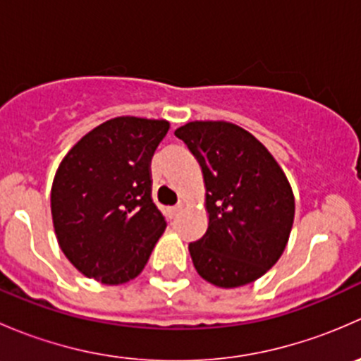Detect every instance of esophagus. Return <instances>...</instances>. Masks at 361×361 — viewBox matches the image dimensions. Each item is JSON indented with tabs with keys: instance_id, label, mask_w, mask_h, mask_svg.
<instances>
[{
	"instance_id": "1",
	"label": "esophagus",
	"mask_w": 361,
	"mask_h": 361,
	"mask_svg": "<svg viewBox=\"0 0 361 361\" xmlns=\"http://www.w3.org/2000/svg\"><path fill=\"white\" fill-rule=\"evenodd\" d=\"M181 207H183V206H181V204H178V206H173V207H169V214H171V218H173V216H176V214L180 213V211H181Z\"/></svg>"
}]
</instances>
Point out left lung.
Returning a JSON list of instances; mask_svg holds the SVG:
<instances>
[{"mask_svg": "<svg viewBox=\"0 0 361 361\" xmlns=\"http://www.w3.org/2000/svg\"><path fill=\"white\" fill-rule=\"evenodd\" d=\"M202 169L207 231L190 243L202 279L238 288L265 274L288 245L295 197L271 152L235 123L195 120L174 130Z\"/></svg>", "mask_w": 361, "mask_h": 361, "instance_id": "1", "label": "left lung"}]
</instances>
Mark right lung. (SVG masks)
Here are the masks:
<instances>
[{
  "label": "right lung",
  "instance_id": "1",
  "mask_svg": "<svg viewBox=\"0 0 361 361\" xmlns=\"http://www.w3.org/2000/svg\"><path fill=\"white\" fill-rule=\"evenodd\" d=\"M167 130V120L116 116L61 160L50 192L54 231L87 278L110 286L130 281L166 231L150 195V160Z\"/></svg>",
  "mask_w": 361,
  "mask_h": 361
}]
</instances>
